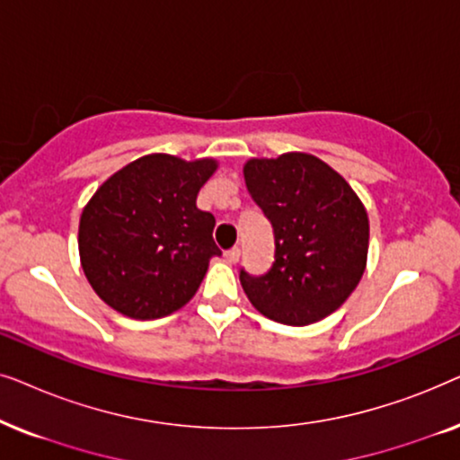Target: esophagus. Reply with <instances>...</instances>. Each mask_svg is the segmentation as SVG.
Returning a JSON list of instances; mask_svg holds the SVG:
<instances>
[{
    "label": "esophagus",
    "mask_w": 460,
    "mask_h": 460,
    "mask_svg": "<svg viewBox=\"0 0 460 460\" xmlns=\"http://www.w3.org/2000/svg\"><path fill=\"white\" fill-rule=\"evenodd\" d=\"M226 260H228L230 263H236L238 260H241V249L232 247V249L226 251Z\"/></svg>",
    "instance_id": "1"
}]
</instances>
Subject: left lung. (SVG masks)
Instances as JSON below:
<instances>
[{
    "mask_svg": "<svg viewBox=\"0 0 460 460\" xmlns=\"http://www.w3.org/2000/svg\"><path fill=\"white\" fill-rule=\"evenodd\" d=\"M251 199L274 230V261L266 274L241 270L255 310L280 324L318 323L349 297L364 274L368 216L351 186L324 161L304 153L251 159Z\"/></svg>",
    "mask_w": 460,
    "mask_h": 460,
    "instance_id": "left-lung-1",
    "label": "left lung"
}]
</instances>
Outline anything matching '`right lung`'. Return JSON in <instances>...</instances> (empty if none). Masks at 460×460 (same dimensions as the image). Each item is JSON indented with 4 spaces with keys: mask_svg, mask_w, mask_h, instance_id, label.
I'll return each mask as SVG.
<instances>
[{
    "mask_svg": "<svg viewBox=\"0 0 460 460\" xmlns=\"http://www.w3.org/2000/svg\"><path fill=\"white\" fill-rule=\"evenodd\" d=\"M213 159L146 155L111 175L79 222L81 266L98 297L136 320L169 316L192 299L211 257L216 217L197 207Z\"/></svg>",
    "mask_w": 460,
    "mask_h": 460,
    "instance_id": "obj_1",
    "label": "right lung"
}]
</instances>
